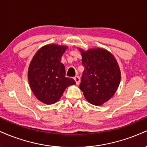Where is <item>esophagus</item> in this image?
<instances>
[{
	"label": "esophagus",
	"mask_w": 147,
	"mask_h": 147,
	"mask_svg": "<svg viewBox=\"0 0 147 147\" xmlns=\"http://www.w3.org/2000/svg\"><path fill=\"white\" fill-rule=\"evenodd\" d=\"M74 79H75L76 84H77V85H79V83H80V77H79V76H75V77H74Z\"/></svg>",
	"instance_id": "obj_1"
}]
</instances>
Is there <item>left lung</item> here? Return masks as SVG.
Masks as SVG:
<instances>
[{
	"instance_id": "obj_1",
	"label": "left lung",
	"mask_w": 147,
	"mask_h": 147,
	"mask_svg": "<svg viewBox=\"0 0 147 147\" xmlns=\"http://www.w3.org/2000/svg\"><path fill=\"white\" fill-rule=\"evenodd\" d=\"M79 50L84 67L79 88L89 103L102 105L115 95L120 83L121 72L117 60L105 49Z\"/></svg>"
}]
</instances>
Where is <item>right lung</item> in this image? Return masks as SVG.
<instances>
[{
  "mask_svg": "<svg viewBox=\"0 0 147 147\" xmlns=\"http://www.w3.org/2000/svg\"><path fill=\"white\" fill-rule=\"evenodd\" d=\"M65 45L49 44L36 52L28 68V77L34 95L45 104L59 100L64 90L75 84L73 79L65 77V66L61 62Z\"/></svg>",
  "mask_w": 147,
  "mask_h": 147,
  "instance_id": "add662e5",
  "label": "right lung"
}]
</instances>
